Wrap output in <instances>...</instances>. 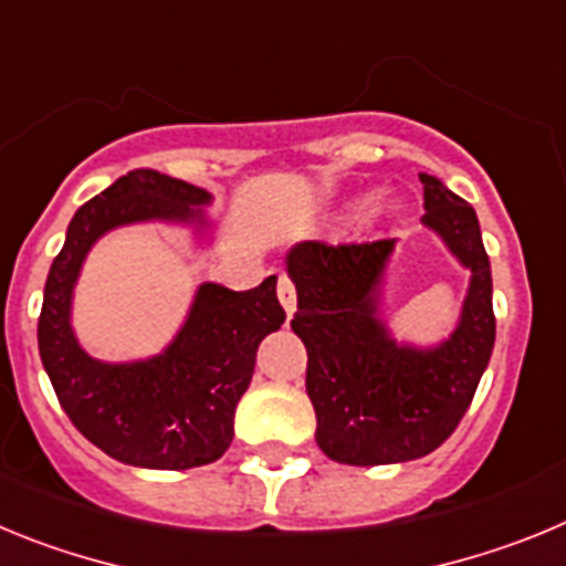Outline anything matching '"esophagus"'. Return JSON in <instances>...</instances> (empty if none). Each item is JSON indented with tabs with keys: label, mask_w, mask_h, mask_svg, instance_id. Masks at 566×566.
Wrapping results in <instances>:
<instances>
[{
	"label": "esophagus",
	"mask_w": 566,
	"mask_h": 566,
	"mask_svg": "<svg viewBox=\"0 0 566 566\" xmlns=\"http://www.w3.org/2000/svg\"><path fill=\"white\" fill-rule=\"evenodd\" d=\"M276 295H279V302H282V307L287 310V315H293L295 313V284L287 273H279Z\"/></svg>",
	"instance_id": "34e87169"
}]
</instances>
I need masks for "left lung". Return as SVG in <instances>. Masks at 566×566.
<instances>
[{
    "instance_id": "left-lung-1",
    "label": "left lung",
    "mask_w": 566,
    "mask_h": 566,
    "mask_svg": "<svg viewBox=\"0 0 566 566\" xmlns=\"http://www.w3.org/2000/svg\"><path fill=\"white\" fill-rule=\"evenodd\" d=\"M422 222L471 271L462 318L437 349L397 346L378 321V284L395 239L302 242L287 256L298 310L290 327L307 346L315 440L344 465H389L431 454L454 434L491 360V262L476 213L437 177L420 175Z\"/></svg>"
}]
</instances>
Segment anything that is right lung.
<instances>
[{
  "instance_id": "add662e5",
  "label": "right lung",
  "mask_w": 566,
  "mask_h": 566,
  "mask_svg": "<svg viewBox=\"0 0 566 566\" xmlns=\"http://www.w3.org/2000/svg\"><path fill=\"white\" fill-rule=\"evenodd\" d=\"M202 188L135 169L75 211L53 259L39 315V355L61 409L112 460L186 471L220 460L233 440V411L253 378L262 338L282 327L276 276L237 293L202 284L175 344L137 364L90 358L70 327V298L95 239L140 220H195ZM202 222V220H200Z\"/></svg>"
}]
</instances>
